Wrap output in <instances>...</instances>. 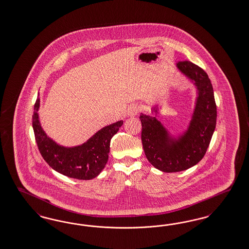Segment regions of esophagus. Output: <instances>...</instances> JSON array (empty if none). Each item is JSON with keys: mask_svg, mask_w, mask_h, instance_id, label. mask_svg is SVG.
<instances>
[{"mask_svg": "<svg viewBox=\"0 0 249 249\" xmlns=\"http://www.w3.org/2000/svg\"><path fill=\"white\" fill-rule=\"evenodd\" d=\"M140 110L141 108H140L139 106L136 104H133L129 107V109H128V115L129 117H134L139 113Z\"/></svg>", "mask_w": 249, "mask_h": 249, "instance_id": "esophagus-1", "label": "esophagus"}]
</instances>
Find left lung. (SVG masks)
I'll return each mask as SVG.
<instances>
[{
  "label": "left lung",
  "mask_w": 249,
  "mask_h": 249,
  "mask_svg": "<svg viewBox=\"0 0 249 249\" xmlns=\"http://www.w3.org/2000/svg\"><path fill=\"white\" fill-rule=\"evenodd\" d=\"M179 72L196 86V98L187 129L172 135L160 120V108L155 105L153 116L141 114L142 142L146 159L163 172L190 169L202 160L216 128L217 107L208 74L189 61L176 65Z\"/></svg>",
  "instance_id": "8db88e82"
}]
</instances>
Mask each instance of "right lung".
<instances>
[{"label": "right lung", "mask_w": 249, "mask_h": 249, "mask_svg": "<svg viewBox=\"0 0 249 249\" xmlns=\"http://www.w3.org/2000/svg\"><path fill=\"white\" fill-rule=\"evenodd\" d=\"M40 98L34 105L32 127L40 155L52 169L70 178L91 179L97 177L107 165L110 141L123 125V120L99 129L84 143L63 146L50 138L40 125L38 111Z\"/></svg>", "instance_id": "add662e5"}]
</instances>
